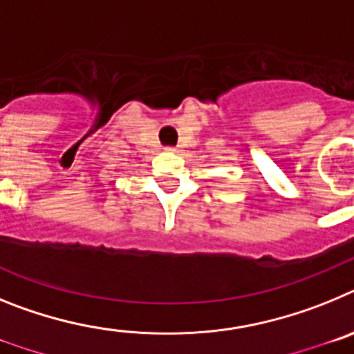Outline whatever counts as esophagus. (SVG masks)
I'll return each mask as SVG.
<instances>
[{"label":"esophagus","mask_w":354,"mask_h":354,"mask_svg":"<svg viewBox=\"0 0 354 354\" xmlns=\"http://www.w3.org/2000/svg\"><path fill=\"white\" fill-rule=\"evenodd\" d=\"M167 150H170V152H179V147H168Z\"/></svg>","instance_id":"obj_1"}]
</instances>
